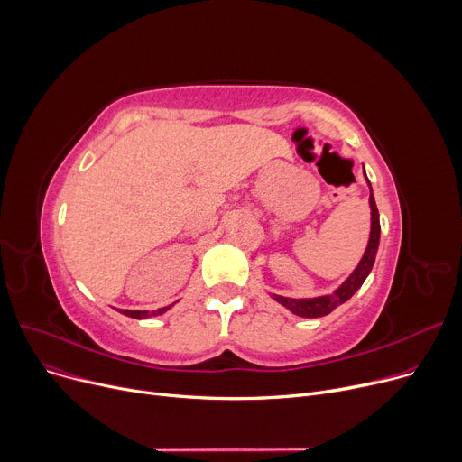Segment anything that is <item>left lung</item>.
I'll use <instances>...</instances> for the list:
<instances>
[{"instance_id": "1", "label": "left lung", "mask_w": 462, "mask_h": 462, "mask_svg": "<svg viewBox=\"0 0 462 462\" xmlns=\"http://www.w3.org/2000/svg\"><path fill=\"white\" fill-rule=\"evenodd\" d=\"M369 205H371V235H369V244H367V250H365L360 264L356 266L355 273L348 276V280L334 294H328V296H319V298H306V300H296V298H285V296H276L274 294V300H278L282 306L291 310L294 315H300V317H322V315H328L330 311H334L339 304L346 302L348 298L362 287V283L365 282V278L369 276L371 268L374 264V255H376V250H378V240H381V222H378V208H376V203H374L371 184H369Z\"/></svg>"}]
</instances>
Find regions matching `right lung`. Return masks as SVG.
<instances>
[{"instance_id": "obj_1", "label": "right lung", "mask_w": 462, "mask_h": 462, "mask_svg": "<svg viewBox=\"0 0 462 462\" xmlns=\"http://www.w3.org/2000/svg\"><path fill=\"white\" fill-rule=\"evenodd\" d=\"M171 306H168V308H160L158 311H132V310H121V313L123 315H126V317H132V319H147V317H151V315H162L164 311H168Z\"/></svg>"}]
</instances>
